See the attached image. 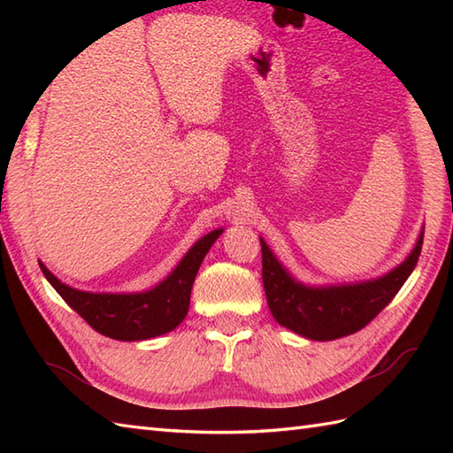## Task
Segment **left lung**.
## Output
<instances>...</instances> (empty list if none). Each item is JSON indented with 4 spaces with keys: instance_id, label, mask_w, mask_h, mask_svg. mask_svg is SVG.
<instances>
[{
    "instance_id": "1",
    "label": "left lung",
    "mask_w": 453,
    "mask_h": 453,
    "mask_svg": "<svg viewBox=\"0 0 453 453\" xmlns=\"http://www.w3.org/2000/svg\"><path fill=\"white\" fill-rule=\"evenodd\" d=\"M422 237L425 232H420L415 249L405 261L388 274L373 280L339 286H305L297 282L261 239L268 310L286 329L311 341H334L360 331L395 297L411 276L420 257Z\"/></svg>"
}]
</instances>
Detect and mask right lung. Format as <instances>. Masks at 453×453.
<instances>
[{"label":"right lung","mask_w":453,"mask_h":453,"mask_svg":"<svg viewBox=\"0 0 453 453\" xmlns=\"http://www.w3.org/2000/svg\"><path fill=\"white\" fill-rule=\"evenodd\" d=\"M224 229H214L192 245L165 280L148 292L93 294L75 290L41 265V271L62 300L80 313L95 331L114 341H148L165 334L185 319L190 305V290L198 268L210 247Z\"/></svg>","instance_id":"right-lung-1"}]
</instances>
